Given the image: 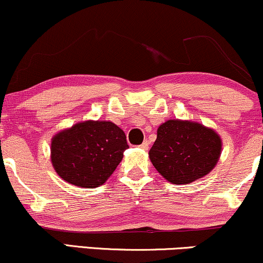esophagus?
Masks as SVG:
<instances>
[{"mask_svg": "<svg viewBox=\"0 0 263 263\" xmlns=\"http://www.w3.org/2000/svg\"><path fill=\"white\" fill-rule=\"evenodd\" d=\"M140 147L142 148V150H147V148H148V141L145 140V141L142 142V144L140 145Z\"/></svg>", "mask_w": 263, "mask_h": 263, "instance_id": "34e87169", "label": "esophagus"}]
</instances>
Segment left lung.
Returning a JSON list of instances; mask_svg holds the SVG:
<instances>
[{"label": "left lung", "instance_id": "left-lung-1", "mask_svg": "<svg viewBox=\"0 0 263 263\" xmlns=\"http://www.w3.org/2000/svg\"><path fill=\"white\" fill-rule=\"evenodd\" d=\"M222 141L200 123L171 119L160 125L148 156L172 184H189L210 173L221 156Z\"/></svg>", "mask_w": 263, "mask_h": 263}]
</instances>
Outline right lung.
<instances>
[{"mask_svg":"<svg viewBox=\"0 0 263 263\" xmlns=\"http://www.w3.org/2000/svg\"><path fill=\"white\" fill-rule=\"evenodd\" d=\"M129 147L124 132L112 122L87 121L58 133L51 161L62 179L80 187L102 185Z\"/></svg>","mask_w":263,"mask_h":263,"instance_id":"obj_1","label":"right lung"}]
</instances>
